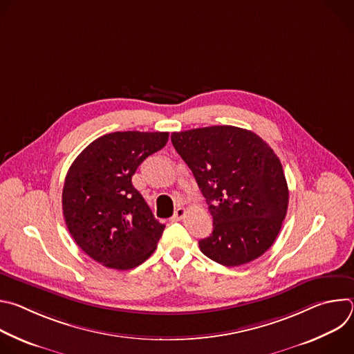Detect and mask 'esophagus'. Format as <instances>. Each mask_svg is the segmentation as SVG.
I'll return each instance as SVG.
<instances>
[{"instance_id":"1","label":"esophagus","mask_w":354,"mask_h":354,"mask_svg":"<svg viewBox=\"0 0 354 354\" xmlns=\"http://www.w3.org/2000/svg\"><path fill=\"white\" fill-rule=\"evenodd\" d=\"M185 216H186V210H185L183 207H179V209H176L175 214L171 217V221H179V220H182Z\"/></svg>"}]
</instances>
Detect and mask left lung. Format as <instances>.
<instances>
[{
	"label": "left lung",
	"instance_id": "1",
	"mask_svg": "<svg viewBox=\"0 0 354 354\" xmlns=\"http://www.w3.org/2000/svg\"><path fill=\"white\" fill-rule=\"evenodd\" d=\"M193 172L213 217L200 250L224 266L262 257L276 241L288 207V187L274 151L258 134L212 126L171 136Z\"/></svg>",
	"mask_w": 354,
	"mask_h": 354
}]
</instances>
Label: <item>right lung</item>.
Instances as JSON below:
<instances>
[{"label": "right lung", "mask_w": 354, "mask_h": 354, "mask_svg": "<svg viewBox=\"0 0 354 354\" xmlns=\"http://www.w3.org/2000/svg\"><path fill=\"white\" fill-rule=\"evenodd\" d=\"M169 133L116 131L92 141L71 164L63 214L77 245L106 268L127 270L156 250L165 225L153 216L131 176Z\"/></svg>", "instance_id": "1"}]
</instances>
